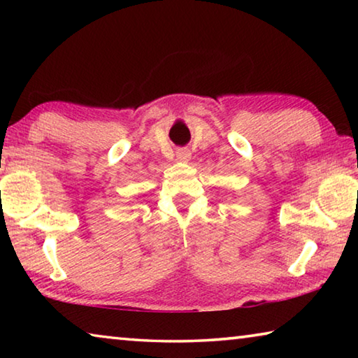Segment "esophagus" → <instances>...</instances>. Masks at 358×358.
<instances>
[{
  "label": "esophagus",
  "instance_id": "34e87169",
  "mask_svg": "<svg viewBox=\"0 0 358 358\" xmlns=\"http://www.w3.org/2000/svg\"><path fill=\"white\" fill-rule=\"evenodd\" d=\"M177 157L180 161H183V162H187L189 161V157H191V153H189V150H177Z\"/></svg>",
  "mask_w": 358,
  "mask_h": 358
}]
</instances>
